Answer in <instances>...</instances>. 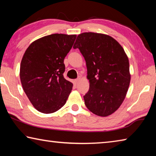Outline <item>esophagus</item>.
Wrapping results in <instances>:
<instances>
[{
	"mask_svg": "<svg viewBox=\"0 0 156 156\" xmlns=\"http://www.w3.org/2000/svg\"><path fill=\"white\" fill-rule=\"evenodd\" d=\"M80 78H81V77H80V76H79V77H78V78H76V79H75V80H74V83H75L76 84H77V83H78V82H79V80H80Z\"/></svg>",
	"mask_w": 156,
	"mask_h": 156,
	"instance_id": "esophagus-1",
	"label": "esophagus"
}]
</instances>
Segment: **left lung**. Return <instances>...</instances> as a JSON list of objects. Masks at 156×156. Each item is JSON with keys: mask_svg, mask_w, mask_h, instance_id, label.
<instances>
[{"mask_svg": "<svg viewBox=\"0 0 156 156\" xmlns=\"http://www.w3.org/2000/svg\"><path fill=\"white\" fill-rule=\"evenodd\" d=\"M78 48L86 61L89 89L84 104L94 114L105 117L114 113L125 98L130 84L129 62L122 47L106 34H79Z\"/></svg>", "mask_w": 156, "mask_h": 156, "instance_id": "1", "label": "left lung"}]
</instances>
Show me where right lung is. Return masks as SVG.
Masks as SVG:
<instances>
[{
    "instance_id": "add662e5",
    "label": "right lung",
    "mask_w": 156,
    "mask_h": 156,
    "mask_svg": "<svg viewBox=\"0 0 156 156\" xmlns=\"http://www.w3.org/2000/svg\"><path fill=\"white\" fill-rule=\"evenodd\" d=\"M76 35L54 34L34 41L21 60L20 78L23 90L35 109L43 113L64 106L73 84L63 76L64 59Z\"/></svg>"
}]
</instances>
